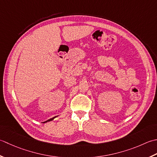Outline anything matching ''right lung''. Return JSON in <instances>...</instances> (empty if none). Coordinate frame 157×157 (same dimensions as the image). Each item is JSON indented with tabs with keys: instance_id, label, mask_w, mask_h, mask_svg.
<instances>
[{
	"instance_id": "obj_1",
	"label": "right lung",
	"mask_w": 157,
	"mask_h": 157,
	"mask_svg": "<svg viewBox=\"0 0 157 157\" xmlns=\"http://www.w3.org/2000/svg\"><path fill=\"white\" fill-rule=\"evenodd\" d=\"M56 117H53V118H52V119H49V120H47V121H45V122H44V123H47V122H48V121H52V120H53L54 119H55Z\"/></svg>"
}]
</instances>
